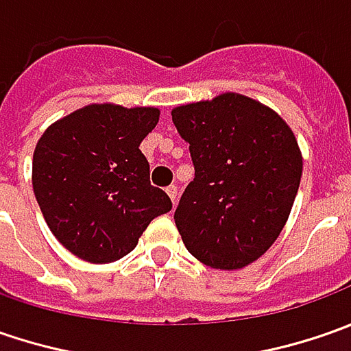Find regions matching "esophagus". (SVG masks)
Instances as JSON below:
<instances>
[{
    "label": "esophagus",
    "mask_w": 351,
    "mask_h": 351,
    "mask_svg": "<svg viewBox=\"0 0 351 351\" xmlns=\"http://www.w3.org/2000/svg\"><path fill=\"white\" fill-rule=\"evenodd\" d=\"M166 193H168L169 199H171V203L176 205V203H178V197H180V189H178V185H169V187H166Z\"/></svg>",
    "instance_id": "obj_1"
}]
</instances>
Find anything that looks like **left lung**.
<instances>
[{
  "mask_svg": "<svg viewBox=\"0 0 351 351\" xmlns=\"http://www.w3.org/2000/svg\"><path fill=\"white\" fill-rule=\"evenodd\" d=\"M195 178L176 209L185 248L215 269H240L277 240L297 195L303 158L293 130L238 93L171 111Z\"/></svg>",
  "mask_w": 351,
  "mask_h": 351,
  "instance_id": "1",
  "label": "left lung"
}]
</instances>
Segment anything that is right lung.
I'll list each match as a JSON object with an SVG mask.
<instances>
[{
	"instance_id": "add662e5",
	"label": "right lung",
	"mask_w": 351,
	"mask_h": 351,
	"mask_svg": "<svg viewBox=\"0 0 351 351\" xmlns=\"http://www.w3.org/2000/svg\"><path fill=\"white\" fill-rule=\"evenodd\" d=\"M154 107L88 105L36 142L33 189L52 234L91 263L121 260L171 201L150 183L141 142L158 125Z\"/></svg>"
}]
</instances>
